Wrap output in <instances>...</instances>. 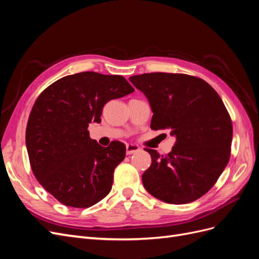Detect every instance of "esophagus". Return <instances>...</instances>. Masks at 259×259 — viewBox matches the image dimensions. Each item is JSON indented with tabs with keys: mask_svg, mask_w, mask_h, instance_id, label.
<instances>
[{
	"mask_svg": "<svg viewBox=\"0 0 259 259\" xmlns=\"http://www.w3.org/2000/svg\"><path fill=\"white\" fill-rule=\"evenodd\" d=\"M140 150V148L137 145H133V144H127L126 145V153L132 154L134 152H137Z\"/></svg>",
	"mask_w": 259,
	"mask_h": 259,
	"instance_id": "esophagus-1",
	"label": "esophagus"
}]
</instances>
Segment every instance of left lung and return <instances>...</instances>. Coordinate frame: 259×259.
Masks as SVG:
<instances>
[{
	"mask_svg": "<svg viewBox=\"0 0 259 259\" xmlns=\"http://www.w3.org/2000/svg\"><path fill=\"white\" fill-rule=\"evenodd\" d=\"M130 81L150 103L151 130H168L176 137L166 155L146 148L151 155L143 174L146 190L169 204L198 200L230 159L232 122L222 98L207 82L189 74L152 72Z\"/></svg>",
	"mask_w": 259,
	"mask_h": 259,
	"instance_id": "left-lung-1",
	"label": "left lung"
}]
</instances>
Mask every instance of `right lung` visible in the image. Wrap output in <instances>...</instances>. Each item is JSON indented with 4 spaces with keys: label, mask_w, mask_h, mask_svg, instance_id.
<instances>
[{
    "label": "right lung",
    "mask_w": 259,
    "mask_h": 259,
    "mask_svg": "<svg viewBox=\"0 0 259 259\" xmlns=\"http://www.w3.org/2000/svg\"><path fill=\"white\" fill-rule=\"evenodd\" d=\"M133 92L122 75L86 71L61 77L36 98L26 130L30 165L61 204L88 208L110 192L126 148L121 142L101 147L88 127L101 121L109 100Z\"/></svg>",
    "instance_id": "right-lung-1"
}]
</instances>
